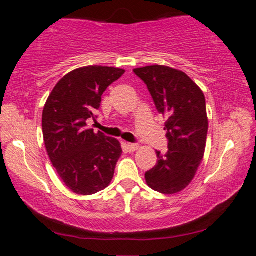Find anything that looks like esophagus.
Masks as SVG:
<instances>
[{"label":"esophagus","mask_w":256,"mask_h":256,"mask_svg":"<svg viewBox=\"0 0 256 256\" xmlns=\"http://www.w3.org/2000/svg\"><path fill=\"white\" fill-rule=\"evenodd\" d=\"M127 146H128L129 151H135V150H136L138 147H139V146H138V144H132V142H129Z\"/></svg>","instance_id":"esophagus-1"}]
</instances>
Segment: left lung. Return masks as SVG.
Wrapping results in <instances>:
<instances>
[{
  "label": "left lung",
  "mask_w": 256,
  "mask_h": 256,
  "mask_svg": "<svg viewBox=\"0 0 256 256\" xmlns=\"http://www.w3.org/2000/svg\"><path fill=\"white\" fill-rule=\"evenodd\" d=\"M146 84L158 112L166 117L168 152L157 151L158 162L146 171L147 184L162 194L184 189L204 158L208 121L205 96L187 74L164 66L134 69Z\"/></svg>",
  "instance_id": "obj_1"
}]
</instances>
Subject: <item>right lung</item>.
<instances>
[{
  "mask_svg": "<svg viewBox=\"0 0 256 256\" xmlns=\"http://www.w3.org/2000/svg\"><path fill=\"white\" fill-rule=\"evenodd\" d=\"M124 70L88 66L75 69L54 87L45 103L42 127L46 152L57 174L76 194L91 195L109 186L122 154L114 138L87 127L96 120L102 96Z\"/></svg>",
  "mask_w": 256,
  "mask_h": 256,
  "instance_id": "add662e5",
  "label": "right lung"
}]
</instances>
